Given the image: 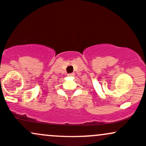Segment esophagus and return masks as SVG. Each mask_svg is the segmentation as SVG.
<instances>
[{
  "label": "esophagus",
  "mask_w": 146,
  "mask_h": 146,
  "mask_svg": "<svg viewBox=\"0 0 146 146\" xmlns=\"http://www.w3.org/2000/svg\"><path fill=\"white\" fill-rule=\"evenodd\" d=\"M68 76H74V73H70V74H68Z\"/></svg>",
  "instance_id": "esophagus-1"
}]
</instances>
